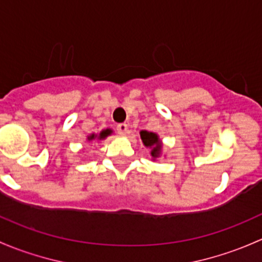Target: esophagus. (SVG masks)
Listing matches in <instances>:
<instances>
[{
    "label": "esophagus",
    "instance_id": "esophagus-1",
    "mask_svg": "<svg viewBox=\"0 0 262 262\" xmlns=\"http://www.w3.org/2000/svg\"><path fill=\"white\" fill-rule=\"evenodd\" d=\"M117 132L120 135H126L127 134V125H126V123H120V125L117 126Z\"/></svg>",
    "mask_w": 262,
    "mask_h": 262
}]
</instances>
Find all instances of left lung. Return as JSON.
<instances>
[{"mask_svg":"<svg viewBox=\"0 0 262 262\" xmlns=\"http://www.w3.org/2000/svg\"><path fill=\"white\" fill-rule=\"evenodd\" d=\"M140 137H141L144 146L150 150L151 160L155 161L156 159L160 158L161 154H163V141L160 140L159 135L155 132L142 130L140 131Z\"/></svg>","mask_w":262,"mask_h":262,"instance_id":"8db88e82","label":"left lung"}]
</instances>
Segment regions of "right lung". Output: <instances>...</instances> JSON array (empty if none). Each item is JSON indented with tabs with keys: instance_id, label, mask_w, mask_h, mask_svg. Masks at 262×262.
Here are the masks:
<instances>
[{
	"instance_id": "add662e5",
	"label": "right lung",
	"mask_w": 262,
	"mask_h": 262,
	"mask_svg": "<svg viewBox=\"0 0 262 262\" xmlns=\"http://www.w3.org/2000/svg\"><path fill=\"white\" fill-rule=\"evenodd\" d=\"M113 134V130L112 128H104V130H102L99 134H91L87 136V141L91 142V141H101V140H104L106 137H108L110 135Z\"/></svg>"
}]
</instances>
